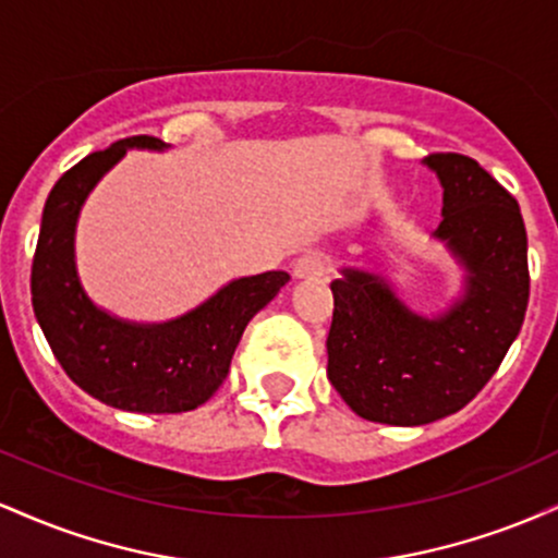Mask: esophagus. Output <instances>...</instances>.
<instances>
[{"label": "esophagus", "mask_w": 558, "mask_h": 558, "mask_svg": "<svg viewBox=\"0 0 558 558\" xmlns=\"http://www.w3.org/2000/svg\"><path fill=\"white\" fill-rule=\"evenodd\" d=\"M328 272V257L319 252H306L293 262V278H319Z\"/></svg>", "instance_id": "esophagus-1"}]
</instances>
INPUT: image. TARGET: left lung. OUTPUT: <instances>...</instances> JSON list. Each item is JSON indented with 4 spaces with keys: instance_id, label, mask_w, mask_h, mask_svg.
<instances>
[{
    "instance_id": "1",
    "label": "left lung",
    "mask_w": 558,
    "mask_h": 558,
    "mask_svg": "<svg viewBox=\"0 0 558 558\" xmlns=\"http://www.w3.org/2000/svg\"><path fill=\"white\" fill-rule=\"evenodd\" d=\"M444 185L438 235L466 270L448 315H412L380 278L332 280L328 377L356 414L383 425H427L466 407L520 332L530 299L527 230L517 198L472 157L425 159Z\"/></svg>"
}]
</instances>
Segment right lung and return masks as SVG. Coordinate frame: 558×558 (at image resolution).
<instances>
[{
  "label": "right lung",
  "mask_w": 558,
  "mask_h": 558,
  "mask_svg": "<svg viewBox=\"0 0 558 558\" xmlns=\"http://www.w3.org/2000/svg\"><path fill=\"white\" fill-rule=\"evenodd\" d=\"M131 146L168 144L155 136L120 138L83 157L49 191L31 265V301L57 362L88 396L125 412H191L222 386L248 319L291 275L272 270L233 280L165 325H131L96 310L75 275V220L88 191Z\"/></svg>",
  "instance_id": "add662e5"
}]
</instances>
